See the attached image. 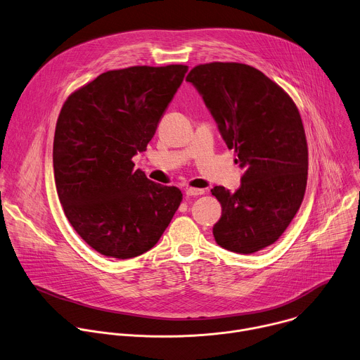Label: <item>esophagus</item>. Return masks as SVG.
<instances>
[{
	"label": "esophagus",
	"mask_w": 360,
	"mask_h": 360,
	"mask_svg": "<svg viewBox=\"0 0 360 360\" xmlns=\"http://www.w3.org/2000/svg\"><path fill=\"white\" fill-rule=\"evenodd\" d=\"M204 194V188H194V187H187L186 188V195L188 197H195Z\"/></svg>",
	"instance_id": "obj_1"
}]
</instances>
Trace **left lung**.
Masks as SVG:
<instances>
[{
	"instance_id": "1",
	"label": "left lung",
	"mask_w": 360,
	"mask_h": 360,
	"mask_svg": "<svg viewBox=\"0 0 360 360\" xmlns=\"http://www.w3.org/2000/svg\"><path fill=\"white\" fill-rule=\"evenodd\" d=\"M186 81L201 95L244 170L237 191L211 190L223 208L214 238L233 252H257L282 236L304 200L308 146L298 108L261 70L244 63L198 65Z\"/></svg>"
}]
</instances>
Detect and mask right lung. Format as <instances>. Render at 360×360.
<instances>
[{"label":"right lung","mask_w":360,"mask_h":360,"mask_svg":"<svg viewBox=\"0 0 360 360\" xmlns=\"http://www.w3.org/2000/svg\"><path fill=\"white\" fill-rule=\"evenodd\" d=\"M186 65L109 70L63 103L53 174L66 219L94 250L127 259L153 248L183 198L134 170L180 88Z\"/></svg>","instance_id":"right-lung-1"}]
</instances>
